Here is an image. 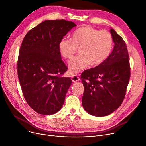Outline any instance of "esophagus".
<instances>
[{"mask_svg": "<svg viewBox=\"0 0 146 146\" xmlns=\"http://www.w3.org/2000/svg\"><path fill=\"white\" fill-rule=\"evenodd\" d=\"M72 80L73 82H78L79 81V80H80V78L76 76V75H74V76H72Z\"/></svg>", "mask_w": 146, "mask_h": 146, "instance_id": "obj_1", "label": "esophagus"}]
</instances>
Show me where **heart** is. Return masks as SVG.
Segmentation results:
<instances>
[{"label":"heart","mask_w":146,"mask_h":146,"mask_svg":"<svg viewBox=\"0 0 146 146\" xmlns=\"http://www.w3.org/2000/svg\"><path fill=\"white\" fill-rule=\"evenodd\" d=\"M113 46L112 36L106 31H99L90 26L75 30L72 38H62L58 44L62 57L71 59L79 48L80 55L69 63V72L72 75L78 73L91 64L96 66L109 56Z\"/></svg>","instance_id":"1"}]
</instances>
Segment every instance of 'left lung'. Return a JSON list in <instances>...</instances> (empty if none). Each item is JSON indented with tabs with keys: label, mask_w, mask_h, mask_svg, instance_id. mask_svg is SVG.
Segmentation results:
<instances>
[{
	"label": "left lung",
	"mask_w": 146,
	"mask_h": 146,
	"mask_svg": "<svg viewBox=\"0 0 146 146\" xmlns=\"http://www.w3.org/2000/svg\"><path fill=\"white\" fill-rule=\"evenodd\" d=\"M114 47L105 61L95 68L84 71L82 104L85 111L96 117L114 112L125 97L130 79V65L126 43L115 30L110 29Z\"/></svg>",
	"instance_id": "left-lung-1"
}]
</instances>
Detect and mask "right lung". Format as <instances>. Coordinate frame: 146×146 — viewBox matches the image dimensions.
Listing matches in <instances>:
<instances>
[{
  "mask_svg": "<svg viewBox=\"0 0 146 146\" xmlns=\"http://www.w3.org/2000/svg\"><path fill=\"white\" fill-rule=\"evenodd\" d=\"M76 25L65 20H47L30 30L21 45L17 73L24 98L31 108L44 115L61 109L72 84L58 44Z\"/></svg>",
  "mask_w": 146,
  "mask_h": 146,
  "instance_id": "right-lung-1",
  "label": "right lung"
}]
</instances>
